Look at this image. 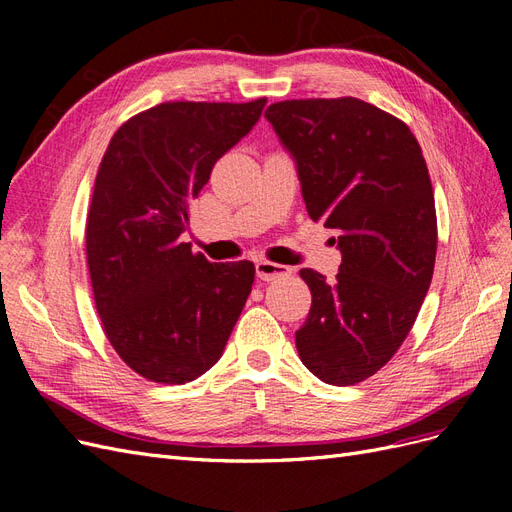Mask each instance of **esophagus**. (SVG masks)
I'll list each match as a JSON object with an SVG mask.
<instances>
[{
  "instance_id": "obj_1",
  "label": "esophagus",
  "mask_w": 512,
  "mask_h": 512,
  "mask_svg": "<svg viewBox=\"0 0 512 512\" xmlns=\"http://www.w3.org/2000/svg\"><path fill=\"white\" fill-rule=\"evenodd\" d=\"M290 273H292L290 267L277 265V262H271V260H258V262H256V275L260 277L262 282L282 280V277H288Z\"/></svg>"
}]
</instances>
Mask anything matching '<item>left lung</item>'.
<instances>
[{
    "label": "left lung",
    "instance_id": "8db88e82",
    "mask_svg": "<svg viewBox=\"0 0 512 512\" xmlns=\"http://www.w3.org/2000/svg\"><path fill=\"white\" fill-rule=\"evenodd\" d=\"M265 117L297 162L309 218L333 228L342 250L333 282L299 273L312 290L299 356L322 382H363L404 344L436 265L421 145L404 121L350 96L275 102Z\"/></svg>",
    "mask_w": 512,
    "mask_h": 512
}]
</instances>
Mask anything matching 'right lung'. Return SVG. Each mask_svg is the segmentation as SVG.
Masks as SVG:
<instances>
[{"mask_svg": "<svg viewBox=\"0 0 512 512\" xmlns=\"http://www.w3.org/2000/svg\"><path fill=\"white\" fill-rule=\"evenodd\" d=\"M265 104L162 102L121 123L104 151L85 226L91 288L106 339L151 382L203 376L250 297L254 262H209L181 232L213 164Z\"/></svg>", "mask_w": 512, "mask_h": 512, "instance_id": "obj_1", "label": "right lung"}]
</instances>
